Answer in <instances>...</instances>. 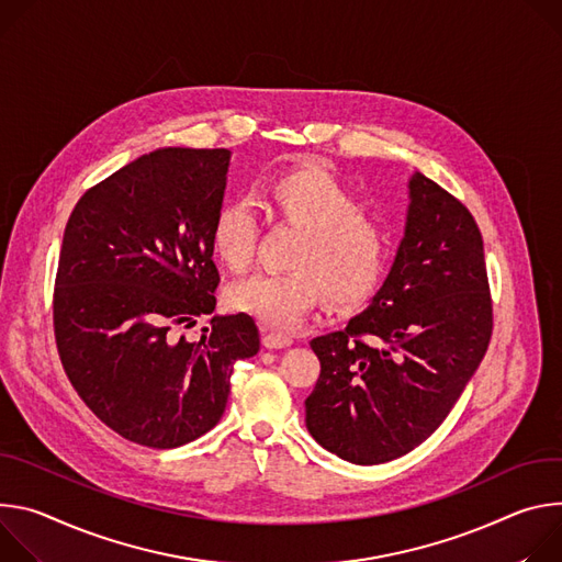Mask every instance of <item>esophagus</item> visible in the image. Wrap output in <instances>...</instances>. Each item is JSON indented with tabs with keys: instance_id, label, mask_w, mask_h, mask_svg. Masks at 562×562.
Wrapping results in <instances>:
<instances>
[{
	"instance_id": "1",
	"label": "esophagus",
	"mask_w": 562,
	"mask_h": 562,
	"mask_svg": "<svg viewBox=\"0 0 562 562\" xmlns=\"http://www.w3.org/2000/svg\"><path fill=\"white\" fill-rule=\"evenodd\" d=\"M263 346L266 348H288V346H292V337L281 330L263 328Z\"/></svg>"
}]
</instances>
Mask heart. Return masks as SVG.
Listing matches in <instances>:
<instances>
[{"label": "heart", "instance_id": "b5f03b06", "mask_svg": "<svg viewBox=\"0 0 562 562\" xmlns=\"http://www.w3.org/2000/svg\"><path fill=\"white\" fill-rule=\"evenodd\" d=\"M274 210L301 227L292 257L294 270L259 272L238 281L229 301L266 326L299 324L326 294L335 307H357L375 296L389 261L391 240L380 223L361 214V203L333 173L294 169L270 182ZM212 243L221 261L243 272L255 261L259 216L249 199L225 201L212 223Z\"/></svg>", "mask_w": 562, "mask_h": 562}]
</instances>
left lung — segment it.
Listing matches in <instances>:
<instances>
[{"label": "left lung", "mask_w": 562, "mask_h": 562, "mask_svg": "<svg viewBox=\"0 0 562 562\" xmlns=\"http://www.w3.org/2000/svg\"><path fill=\"white\" fill-rule=\"evenodd\" d=\"M408 187L406 234L382 290L344 330L310 341L322 372L305 426L352 464L419 447L460 400L493 333L475 218L424 173Z\"/></svg>", "instance_id": "obj_1"}]
</instances>
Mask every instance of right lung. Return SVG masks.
Instances as JSON below:
<instances>
[{"label": "right lung", "instance_id": "obj_1", "mask_svg": "<svg viewBox=\"0 0 562 562\" xmlns=\"http://www.w3.org/2000/svg\"><path fill=\"white\" fill-rule=\"evenodd\" d=\"M227 165V149L145 154L85 192L61 240L53 290L61 366L95 417L149 449L214 428L234 363L259 352L245 313L212 317L201 341L180 335L216 307L212 223Z\"/></svg>", "mask_w": 562, "mask_h": 562}]
</instances>
